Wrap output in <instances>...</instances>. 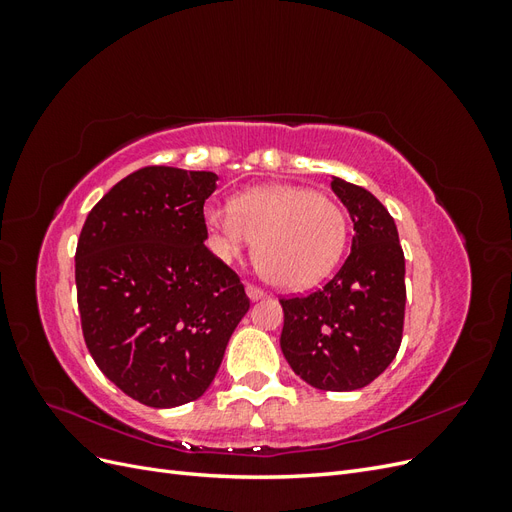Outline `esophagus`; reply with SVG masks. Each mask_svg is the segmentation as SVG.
Segmentation results:
<instances>
[{
  "label": "esophagus",
  "instance_id": "1",
  "mask_svg": "<svg viewBox=\"0 0 512 512\" xmlns=\"http://www.w3.org/2000/svg\"><path fill=\"white\" fill-rule=\"evenodd\" d=\"M245 292H247V297H250L252 301H258V299L265 297V290L254 286V284H245Z\"/></svg>",
  "mask_w": 512,
  "mask_h": 512
}]
</instances>
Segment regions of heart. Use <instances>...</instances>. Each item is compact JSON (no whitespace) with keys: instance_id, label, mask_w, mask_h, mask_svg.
<instances>
[{"instance_id":"obj_1","label":"heart","mask_w":512,"mask_h":512,"mask_svg":"<svg viewBox=\"0 0 512 512\" xmlns=\"http://www.w3.org/2000/svg\"><path fill=\"white\" fill-rule=\"evenodd\" d=\"M205 220L222 258L239 256L256 239L260 275L290 290L320 282L337 265L348 239L342 207L297 185L247 190L232 200V207L209 205Z\"/></svg>"}]
</instances>
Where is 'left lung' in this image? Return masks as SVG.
I'll list each match as a JSON object with an SVG mask.
<instances>
[{
	"label": "left lung",
	"instance_id": "obj_1",
	"mask_svg": "<svg viewBox=\"0 0 512 512\" xmlns=\"http://www.w3.org/2000/svg\"><path fill=\"white\" fill-rule=\"evenodd\" d=\"M331 188L352 218V250L322 288L280 299V346L307 384L356 391L374 382L401 346L406 260L395 220L374 194L339 177Z\"/></svg>",
	"mask_w": 512,
	"mask_h": 512
}]
</instances>
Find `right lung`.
Masks as SVG:
<instances>
[{"label":"right lung","mask_w":512,"mask_h":512,"mask_svg":"<svg viewBox=\"0 0 512 512\" xmlns=\"http://www.w3.org/2000/svg\"><path fill=\"white\" fill-rule=\"evenodd\" d=\"M215 181L207 170L138 168L89 211L76 245L87 350L149 408L203 395L250 309L239 275L205 245Z\"/></svg>","instance_id":"1"}]
</instances>
